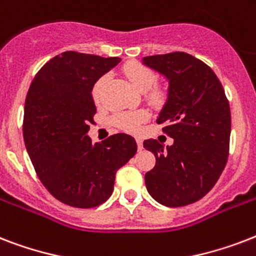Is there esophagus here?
I'll use <instances>...</instances> for the list:
<instances>
[{
	"label": "esophagus",
	"instance_id": "1",
	"mask_svg": "<svg viewBox=\"0 0 256 256\" xmlns=\"http://www.w3.org/2000/svg\"><path fill=\"white\" fill-rule=\"evenodd\" d=\"M136 144H138V148H140V150H142V148H144V142H142V140H140V138H136Z\"/></svg>",
	"mask_w": 256,
	"mask_h": 256
}]
</instances>
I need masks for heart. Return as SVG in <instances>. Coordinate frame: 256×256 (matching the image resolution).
<instances>
[{
    "label": "heart",
    "mask_w": 256,
    "mask_h": 256,
    "mask_svg": "<svg viewBox=\"0 0 256 256\" xmlns=\"http://www.w3.org/2000/svg\"><path fill=\"white\" fill-rule=\"evenodd\" d=\"M124 76L132 82V85L140 92H148V98L152 102H160L164 100V90L162 86L154 85L156 81V72L148 66L140 62H130L124 68ZM108 84V77L104 76L92 85V96L96 104H100L104 100V86ZM148 120V112L144 110H128L118 112L112 116V124L124 132H138L140 124Z\"/></svg>",
    "instance_id": "b5f03b06"
}]
</instances>
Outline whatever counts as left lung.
Here are the masks:
<instances>
[{
    "mask_svg": "<svg viewBox=\"0 0 256 256\" xmlns=\"http://www.w3.org/2000/svg\"><path fill=\"white\" fill-rule=\"evenodd\" d=\"M144 64L168 81V96L158 124L174 140L164 148L146 140L144 148L156 156L146 172L148 194L168 207H180L203 198L214 187L227 164L231 112L216 74L198 58L183 52L156 54Z\"/></svg>",
    "mask_w": 256,
    "mask_h": 256,
    "instance_id": "8db88e82",
    "label": "left lung"
}]
</instances>
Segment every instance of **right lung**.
Returning a JSON list of instances; mask_svg holds the SVG:
<instances>
[{
  "label": "right lung",
  "instance_id": "1",
  "mask_svg": "<svg viewBox=\"0 0 256 256\" xmlns=\"http://www.w3.org/2000/svg\"><path fill=\"white\" fill-rule=\"evenodd\" d=\"M120 61L65 52L46 62L30 84L22 128L26 150L44 186L68 206L106 202L118 168L136 156V142L128 134L102 144L88 136L96 112L92 85Z\"/></svg>",
  "mask_w": 256,
  "mask_h": 256
}]
</instances>
